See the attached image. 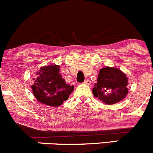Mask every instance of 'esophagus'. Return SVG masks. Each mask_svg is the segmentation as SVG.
Wrapping results in <instances>:
<instances>
[{"label": "esophagus", "mask_w": 153, "mask_h": 153, "mask_svg": "<svg viewBox=\"0 0 153 153\" xmlns=\"http://www.w3.org/2000/svg\"><path fill=\"white\" fill-rule=\"evenodd\" d=\"M84 83H85V84H87V85H90L91 84V80H88V79H85V81H84Z\"/></svg>", "instance_id": "1"}]
</instances>
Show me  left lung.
Returning <instances> with one entry per match:
<instances>
[{
	"label": "left lung",
	"mask_w": 153,
	"mask_h": 153,
	"mask_svg": "<svg viewBox=\"0 0 153 153\" xmlns=\"http://www.w3.org/2000/svg\"><path fill=\"white\" fill-rule=\"evenodd\" d=\"M128 78L119 69L106 67L101 69L93 88V94L107 105L121 101L128 94Z\"/></svg>",
	"instance_id": "1"
}]
</instances>
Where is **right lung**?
<instances>
[{
    "label": "right lung",
    "mask_w": 153,
    "mask_h": 153,
    "mask_svg": "<svg viewBox=\"0 0 153 153\" xmlns=\"http://www.w3.org/2000/svg\"><path fill=\"white\" fill-rule=\"evenodd\" d=\"M59 66H45L37 73L38 77L32 85L33 93L41 103L58 107L66 101L74 90L73 85L67 84L59 73Z\"/></svg>",
    "instance_id": "1"
}]
</instances>
